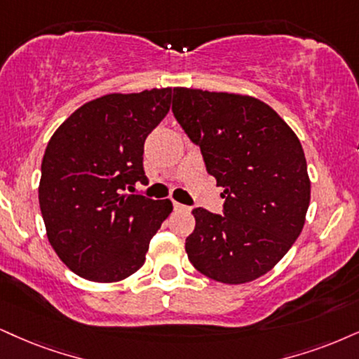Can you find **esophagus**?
Returning <instances> with one entry per match:
<instances>
[{
    "instance_id": "esophagus-1",
    "label": "esophagus",
    "mask_w": 359,
    "mask_h": 359,
    "mask_svg": "<svg viewBox=\"0 0 359 359\" xmlns=\"http://www.w3.org/2000/svg\"><path fill=\"white\" fill-rule=\"evenodd\" d=\"M172 206H175V210H178V211H187L188 210V208L187 206H184V205H181V203H172Z\"/></svg>"
}]
</instances>
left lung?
<instances>
[{
	"label": "left lung",
	"mask_w": 359,
	"mask_h": 359,
	"mask_svg": "<svg viewBox=\"0 0 359 359\" xmlns=\"http://www.w3.org/2000/svg\"><path fill=\"white\" fill-rule=\"evenodd\" d=\"M172 113L224 198V216L193 210L189 261L226 285L263 276L306 219L311 183L298 136L271 106L246 95L175 88Z\"/></svg>",
	"instance_id": "8db88e82"
}]
</instances>
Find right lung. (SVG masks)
I'll list each match as a JSON object with an SVG mask.
<instances>
[{
    "mask_svg": "<svg viewBox=\"0 0 359 359\" xmlns=\"http://www.w3.org/2000/svg\"><path fill=\"white\" fill-rule=\"evenodd\" d=\"M171 88L111 93L78 108L44 151L38 198L48 240L85 280L116 283L143 266L170 200L130 194L148 183L146 136L170 111Z\"/></svg>",
    "mask_w": 359,
    "mask_h": 359,
    "instance_id": "obj_1",
    "label": "right lung"
}]
</instances>
